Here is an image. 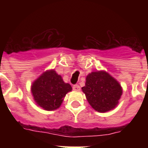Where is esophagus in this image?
Returning <instances> with one entry per match:
<instances>
[{
    "mask_svg": "<svg viewBox=\"0 0 148 148\" xmlns=\"http://www.w3.org/2000/svg\"><path fill=\"white\" fill-rule=\"evenodd\" d=\"M73 90H74V91H80L81 88H80V86H79L78 84H75V85L73 86Z\"/></svg>",
    "mask_w": 148,
    "mask_h": 148,
    "instance_id": "esophagus-1",
    "label": "esophagus"
}]
</instances>
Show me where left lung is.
<instances>
[{"label":"left lung","instance_id":"obj_1","mask_svg":"<svg viewBox=\"0 0 148 148\" xmlns=\"http://www.w3.org/2000/svg\"><path fill=\"white\" fill-rule=\"evenodd\" d=\"M82 91L92 108L97 112L105 113L117 107L123 90L119 82L108 72L97 71L86 77Z\"/></svg>","mask_w":148,"mask_h":148}]
</instances>
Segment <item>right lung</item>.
<instances>
[{
  "label": "right lung",
  "instance_id": "right-lung-1",
  "mask_svg": "<svg viewBox=\"0 0 148 148\" xmlns=\"http://www.w3.org/2000/svg\"><path fill=\"white\" fill-rule=\"evenodd\" d=\"M72 88L63 81L53 69L43 72L31 85V90L36 104L44 110H54L60 107Z\"/></svg>",
  "mask_w": 148,
  "mask_h": 148
}]
</instances>
